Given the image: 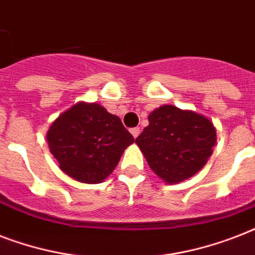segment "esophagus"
Segmentation results:
<instances>
[{
	"instance_id": "1",
	"label": "esophagus",
	"mask_w": 255,
	"mask_h": 255,
	"mask_svg": "<svg viewBox=\"0 0 255 255\" xmlns=\"http://www.w3.org/2000/svg\"><path fill=\"white\" fill-rule=\"evenodd\" d=\"M140 131H141V129H140L139 127H135V128H132L131 129V133H132V136H133V137H137V136L140 135Z\"/></svg>"
}]
</instances>
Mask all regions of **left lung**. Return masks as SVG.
Instances as JSON below:
<instances>
[{"instance_id":"obj_1","label":"left lung","mask_w":255,"mask_h":255,"mask_svg":"<svg viewBox=\"0 0 255 255\" xmlns=\"http://www.w3.org/2000/svg\"><path fill=\"white\" fill-rule=\"evenodd\" d=\"M148 122L136 144L149 168L163 181H184L208 163L217 140L212 120L197 112L164 104L149 114Z\"/></svg>"}]
</instances>
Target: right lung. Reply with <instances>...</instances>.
Returning <instances> with one entry per match:
<instances>
[{"instance_id": "right-lung-1", "label": "right lung", "mask_w": 255, "mask_h": 255, "mask_svg": "<svg viewBox=\"0 0 255 255\" xmlns=\"http://www.w3.org/2000/svg\"><path fill=\"white\" fill-rule=\"evenodd\" d=\"M50 152L74 180L99 184L112 173L133 136L122 120L98 103L79 102L58 116L47 131Z\"/></svg>"}]
</instances>
